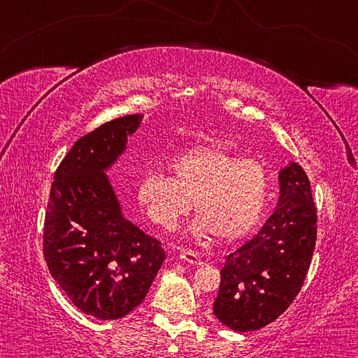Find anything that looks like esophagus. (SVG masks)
Listing matches in <instances>:
<instances>
[{
	"mask_svg": "<svg viewBox=\"0 0 358 358\" xmlns=\"http://www.w3.org/2000/svg\"><path fill=\"white\" fill-rule=\"evenodd\" d=\"M180 259L183 260L186 264H191V265H201L202 264V259L199 257V254H196L194 251H181L180 252Z\"/></svg>",
	"mask_w": 358,
	"mask_h": 358,
	"instance_id": "esophagus-1",
	"label": "esophagus"
}]
</instances>
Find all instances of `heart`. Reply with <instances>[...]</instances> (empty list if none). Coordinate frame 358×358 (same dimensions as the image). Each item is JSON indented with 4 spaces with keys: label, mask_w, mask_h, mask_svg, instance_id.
Returning a JSON list of instances; mask_svg holds the SVG:
<instances>
[{
    "label": "heart",
    "mask_w": 358,
    "mask_h": 358,
    "mask_svg": "<svg viewBox=\"0 0 358 358\" xmlns=\"http://www.w3.org/2000/svg\"><path fill=\"white\" fill-rule=\"evenodd\" d=\"M171 177L148 173L138 181L137 201L148 220L173 230L194 202L192 234L238 240L262 220L270 197V177L256 157H238L222 147L186 151L169 162Z\"/></svg>",
    "instance_id": "1"
}]
</instances>
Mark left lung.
<instances>
[{
  "label": "left lung",
  "instance_id": "left-lung-1",
  "mask_svg": "<svg viewBox=\"0 0 358 358\" xmlns=\"http://www.w3.org/2000/svg\"><path fill=\"white\" fill-rule=\"evenodd\" d=\"M316 205L305 171H280V201L256 237L232 251L221 270L213 313L235 331L259 330L299 295L316 246Z\"/></svg>",
  "mask_w": 358,
  "mask_h": 358
}]
</instances>
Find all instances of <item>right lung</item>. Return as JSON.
<instances>
[{"label": "right lung", "mask_w": 358, "mask_h": 358, "mask_svg": "<svg viewBox=\"0 0 358 358\" xmlns=\"http://www.w3.org/2000/svg\"><path fill=\"white\" fill-rule=\"evenodd\" d=\"M142 115L108 121L78 138L58 166L44 221L48 271L82 313L120 319L141 305L166 252L121 213L108 171Z\"/></svg>", "instance_id": "1"}]
</instances>
